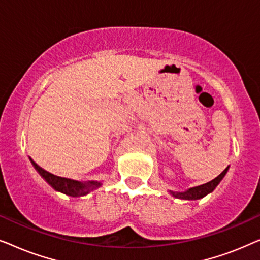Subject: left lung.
Instances as JSON below:
<instances>
[{
	"mask_svg": "<svg viewBox=\"0 0 260 260\" xmlns=\"http://www.w3.org/2000/svg\"><path fill=\"white\" fill-rule=\"evenodd\" d=\"M226 173H227V168L223 170L220 175L216 176L215 179H213L212 181H209V182H207V183L201 184V186H198L194 188H190L189 190L183 191V193H174V191H170V193H172L175 198L183 199V200H198V199L204 198L207 194L211 193V191L214 190L215 187L218 186L219 182L222 180V177L225 176Z\"/></svg>",
	"mask_w": 260,
	"mask_h": 260,
	"instance_id": "left-lung-1",
	"label": "left lung"
}]
</instances>
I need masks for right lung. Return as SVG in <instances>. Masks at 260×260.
Masks as SVG:
<instances>
[{"instance_id":"obj_1","label":"right lung","mask_w":260,"mask_h":260,"mask_svg":"<svg viewBox=\"0 0 260 260\" xmlns=\"http://www.w3.org/2000/svg\"><path fill=\"white\" fill-rule=\"evenodd\" d=\"M31 162H33L35 169L40 173V175L44 177V179L47 181V182L51 184L55 190L61 191L63 194L70 195V197H74V198L83 197V195H86L90 193L91 190L95 189V188L101 187V182H97V181L83 183V182H78V181H74V180L65 179V177L53 175V174L48 173L47 170L41 168V167L37 165L34 161Z\"/></svg>"}]
</instances>
